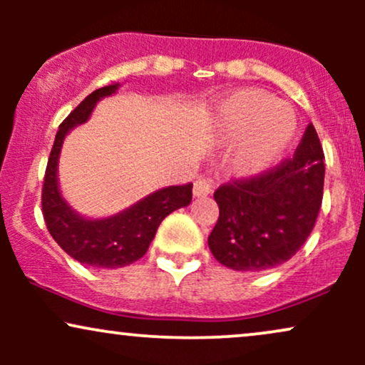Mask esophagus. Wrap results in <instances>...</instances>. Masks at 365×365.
I'll use <instances>...</instances> for the list:
<instances>
[{"instance_id": "34e87169", "label": "esophagus", "mask_w": 365, "mask_h": 365, "mask_svg": "<svg viewBox=\"0 0 365 365\" xmlns=\"http://www.w3.org/2000/svg\"><path fill=\"white\" fill-rule=\"evenodd\" d=\"M211 188H212L211 183H209L206 178L195 180V183H194V195L195 197H206V195L211 194Z\"/></svg>"}]
</instances>
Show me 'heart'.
<instances>
[{
  "mask_svg": "<svg viewBox=\"0 0 365 365\" xmlns=\"http://www.w3.org/2000/svg\"><path fill=\"white\" fill-rule=\"evenodd\" d=\"M217 133L226 144L238 142L232 166L254 177L274 165L297 132V115L288 103L257 89L230 96L217 108Z\"/></svg>",
  "mask_w": 365,
  "mask_h": 365,
  "instance_id": "obj_1",
  "label": "heart"
}]
</instances>
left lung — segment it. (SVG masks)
<instances>
[{"mask_svg": "<svg viewBox=\"0 0 365 365\" xmlns=\"http://www.w3.org/2000/svg\"><path fill=\"white\" fill-rule=\"evenodd\" d=\"M324 153L312 123L292 158L215 192L220 217L207 238L223 266L264 271L287 262L311 235L322 202Z\"/></svg>", "mask_w": 365, "mask_h": 365, "instance_id": "8db88e82", "label": "left lung"}]
</instances>
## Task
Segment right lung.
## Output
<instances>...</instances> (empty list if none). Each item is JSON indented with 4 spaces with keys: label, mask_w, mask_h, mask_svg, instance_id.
Returning a JSON list of instances; mask_svg holds the SVG:
<instances>
[{
    "label": "right lung",
    "mask_w": 365,
    "mask_h": 365,
    "mask_svg": "<svg viewBox=\"0 0 365 365\" xmlns=\"http://www.w3.org/2000/svg\"><path fill=\"white\" fill-rule=\"evenodd\" d=\"M116 89L118 83L94 91L61 121L46 166L41 194L43 216L54 242L75 261L103 269H115L139 261L148 252L161 221L192 200V183L173 185L154 192L127 211L106 220H86L65 202L56 178L63 139L70 128L87 121L99 99L111 96Z\"/></svg>",
    "instance_id": "right-lung-1"
}]
</instances>
